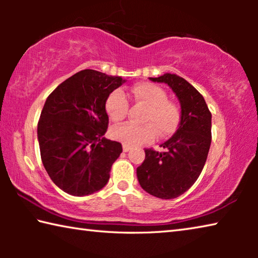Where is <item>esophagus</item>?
Listing matches in <instances>:
<instances>
[{
  "mask_svg": "<svg viewBox=\"0 0 258 258\" xmlns=\"http://www.w3.org/2000/svg\"><path fill=\"white\" fill-rule=\"evenodd\" d=\"M123 150H124V152H128L131 150V147L126 146V145H123Z\"/></svg>",
  "mask_w": 258,
  "mask_h": 258,
  "instance_id": "1",
  "label": "esophagus"
}]
</instances>
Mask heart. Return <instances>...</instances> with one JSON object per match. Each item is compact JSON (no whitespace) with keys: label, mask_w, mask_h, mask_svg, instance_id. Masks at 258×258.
I'll return each mask as SVG.
<instances>
[{"label":"heart","mask_w":258,"mask_h":258,"mask_svg":"<svg viewBox=\"0 0 258 258\" xmlns=\"http://www.w3.org/2000/svg\"><path fill=\"white\" fill-rule=\"evenodd\" d=\"M126 95L147 106L143 117L146 124L126 123L116 126L111 130L113 139L128 147H137L155 140L157 133L160 138H167L176 132L182 119L181 109L177 103L167 99L164 89L152 83H139ZM128 107L127 99L119 90L113 91L107 98L106 111L113 121L123 120Z\"/></svg>","instance_id":"b5f03b06"}]
</instances>
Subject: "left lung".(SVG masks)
I'll return each mask as SVG.
<instances>
[{
  "instance_id": "1",
  "label": "left lung",
  "mask_w": 258,
  "mask_h": 258,
  "mask_svg": "<svg viewBox=\"0 0 258 258\" xmlns=\"http://www.w3.org/2000/svg\"><path fill=\"white\" fill-rule=\"evenodd\" d=\"M150 80L166 83L173 90L180 100L182 119L176 133L161 145L165 152L145 150L137 175L148 194L173 199L189 190L203 171L212 142V113L203 95L184 78L165 74Z\"/></svg>"
}]
</instances>
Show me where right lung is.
I'll use <instances>...</instances> for the list:
<instances>
[{
	"instance_id": "1",
	"label": "right lung",
	"mask_w": 258,
	"mask_h": 258,
	"mask_svg": "<svg viewBox=\"0 0 258 258\" xmlns=\"http://www.w3.org/2000/svg\"><path fill=\"white\" fill-rule=\"evenodd\" d=\"M123 82L85 69L46 99L37 125L42 163L54 184L69 195L94 194L109 181L123 148L103 138L109 124L106 101Z\"/></svg>"
}]
</instances>
